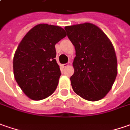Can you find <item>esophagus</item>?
<instances>
[{"label": "esophagus", "mask_w": 130, "mask_h": 130, "mask_svg": "<svg viewBox=\"0 0 130 130\" xmlns=\"http://www.w3.org/2000/svg\"><path fill=\"white\" fill-rule=\"evenodd\" d=\"M68 63H66V64H63V65H62V68H67V67H68Z\"/></svg>", "instance_id": "1"}]
</instances>
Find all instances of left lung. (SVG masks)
<instances>
[{"label": "left lung", "instance_id": "obj_1", "mask_svg": "<svg viewBox=\"0 0 130 130\" xmlns=\"http://www.w3.org/2000/svg\"><path fill=\"white\" fill-rule=\"evenodd\" d=\"M76 49L71 77L75 93L89 101H98L109 92L117 76V59L110 39L94 24L66 26Z\"/></svg>", "mask_w": 130, "mask_h": 130}]
</instances>
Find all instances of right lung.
<instances>
[{"label":"right lung","mask_w":130,"mask_h":130,"mask_svg":"<svg viewBox=\"0 0 130 130\" xmlns=\"http://www.w3.org/2000/svg\"><path fill=\"white\" fill-rule=\"evenodd\" d=\"M66 36L59 26L39 24L27 32L13 59L15 80L31 100H41L54 93L61 72L56 59L55 44Z\"/></svg>","instance_id":"1"}]
</instances>
